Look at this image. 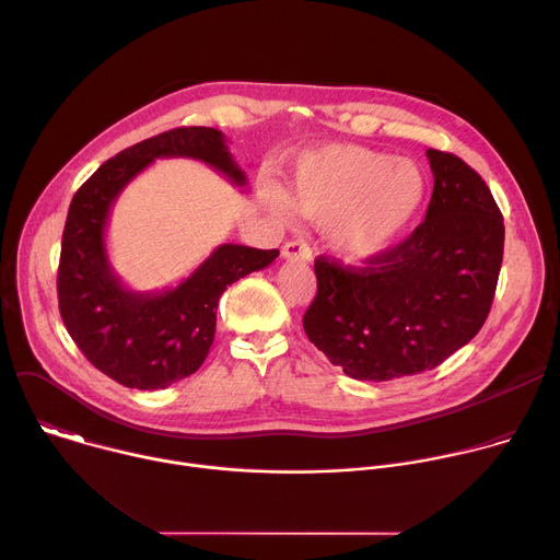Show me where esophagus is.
Wrapping results in <instances>:
<instances>
[{
    "mask_svg": "<svg viewBox=\"0 0 560 560\" xmlns=\"http://www.w3.org/2000/svg\"><path fill=\"white\" fill-rule=\"evenodd\" d=\"M281 255L285 261H299V264H307L312 261V250L305 242H288L281 248Z\"/></svg>",
    "mask_w": 560,
    "mask_h": 560,
    "instance_id": "1",
    "label": "esophagus"
}]
</instances>
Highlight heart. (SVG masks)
<instances>
[{"mask_svg":"<svg viewBox=\"0 0 560 560\" xmlns=\"http://www.w3.org/2000/svg\"><path fill=\"white\" fill-rule=\"evenodd\" d=\"M428 175L410 162L363 145H326L305 152L288 190L266 184V208L330 223V244L350 264H370L401 246L428 201Z\"/></svg>","mask_w":560,"mask_h":560,"instance_id":"1","label":"heart"}]
</instances>
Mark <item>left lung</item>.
Listing matches in <instances>:
<instances>
[{
    "mask_svg": "<svg viewBox=\"0 0 560 560\" xmlns=\"http://www.w3.org/2000/svg\"><path fill=\"white\" fill-rule=\"evenodd\" d=\"M434 192L425 221L368 268L314 261L307 339L359 381L434 370L483 328L492 307L505 225L476 171L430 148Z\"/></svg>",
    "mask_w": 560,
    "mask_h": 560,
    "instance_id": "8db88e82",
    "label": "left lung"
}]
</instances>
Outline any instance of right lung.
Instances as JSON below:
<instances>
[{"label": "right lung", "mask_w": 560, "mask_h": 560, "mask_svg": "<svg viewBox=\"0 0 560 560\" xmlns=\"http://www.w3.org/2000/svg\"><path fill=\"white\" fill-rule=\"evenodd\" d=\"M168 156L197 159L234 186H248L223 132L206 126L175 128L102 164L74 192L61 236L57 296L63 326L100 372L137 389H164L197 372L214 341L223 290L279 257V250L223 244L175 288H126L106 250L108 217L121 190L154 159Z\"/></svg>", "instance_id": "obj_1"}]
</instances>
